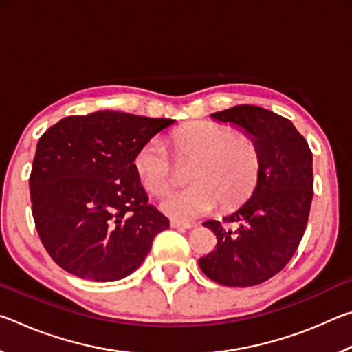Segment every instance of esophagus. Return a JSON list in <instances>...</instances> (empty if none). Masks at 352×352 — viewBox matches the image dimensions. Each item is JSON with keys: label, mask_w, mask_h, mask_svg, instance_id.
<instances>
[{"label": "esophagus", "mask_w": 352, "mask_h": 352, "mask_svg": "<svg viewBox=\"0 0 352 352\" xmlns=\"http://www.w3.org/2000/svg\"><path fill=\"white\" fill-rule=\"evenodd\" d=\"M170 226H172V228H177V230L192 228V225H190V223H182V222H178V220H170Z\"/></svg>", "instance_id": "esophagus-1"}]
</instances>
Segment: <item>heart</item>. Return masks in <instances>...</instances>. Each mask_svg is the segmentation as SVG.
I'll list each match as a JSON object with an SVG mask.
<instances>
[{
	"instance_id": "obj_1",
	"label": "heart",
	"mask_w": 352,
	"mask_h": 352,
	"mask_svg": "<svg viewBox=\"0 0 352 352\" xmlns=\"http://www.w3.org/2000/svg\"><path fill=\"white\" fill-rule=\"evenodd\" d=\"M177 164H189V188L170 192L162 210L178 222L189 223L210 212L241 206L254 192L262 172V148L256 136L231 126L195 121L169 136ZM135 174L148 194L162 195L175 182V164L162 141L151 140L133 160Z\"/></svg>"
}]
</instances>
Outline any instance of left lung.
Here are the masks:
<instances>
[{
  "mask_svg": "<svg viewBox=\"0 0 352 352\" xmlns=\"http://www.w3.org/2000/svg\"><path fill=\"white\" fill-rule=\"evenodd\" d=\"M256 136L262 172L248 201L230 216L208 220L216 248L199 259L205 275L228 287H252L281 272L305 234L314 195L312 152L287 118L254 105L212 113ZM240 225L236 230L230 224Z\"/></svg>",
  "mask_w": 352,
  "mask_h": 352,
  "instance_id": "8db88e82",
  "label": "left lung"
}]
</instances>
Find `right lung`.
I'll use <instances>...</instances> for the list:
<instances>
[{
  "instance_id": "add662e5",
  "label": "right lung",
  "mask_w": 352,
  "mask_h": 352,
  "mask_svg": "<svg viewBox=\"0 0 352 352\" xmlns=\"http://www.w3.org/2000/svg\"><path fill=\"white\" fill-rule=\"evenodd\" d=\"M174 122L105 110L63 118L41 135L29 190L35 228L57 265L90 281L138 269L169 220L148 204L133 160Z\"/></svg>"
}]
</instances>
